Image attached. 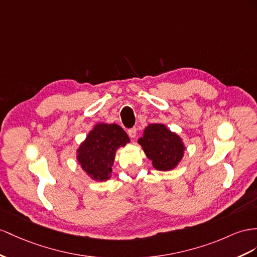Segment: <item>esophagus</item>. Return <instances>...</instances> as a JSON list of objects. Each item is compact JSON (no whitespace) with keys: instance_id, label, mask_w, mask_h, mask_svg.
<instances>
[{"instance_id":"1","label":"esophagus","mask_w":257,"mask_h":257,"mask_svg":"<svg viewBox=\"0 0 257 257\" xmlns=\"http://www.w3.org/2000/svg\"><path fill=\"white\" fill-rule=\"evenodd\" d=\"M128 135L130 138H133V139H135L136 136H137V128H131L128 130Z\"/></svg>"}]
</instances>
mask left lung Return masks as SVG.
Returning a JSON list of instances; mask_svg holds the SVG:
<instances>
[{"instance_id": "obj_1", "label": "left lung", "mask_w": 257, "mask_h": 257, "mask_svg": "<svg viewBox=\"0 0 257 257\" xmlns=\"http://www.w3.org/2000/svg\"><path fill=\"white\" fill-rule=\"evenodd\" d=\"M144 153L159 170H170L183 156L185 147L180 138L162 123H151L139 139Z\"/></svg>"}]
</instances>
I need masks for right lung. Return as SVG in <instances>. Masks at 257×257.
<instances>
[{
  "label": "right lung",
  "mask_w": 257,
  "mask_h": 257,
  "mask_svg": "<svg viewBox=\"0 0 257 257\" xmlns=\"http://www.w3.org/2000/svg\"><path fill=\"white\" fill-rule=\"evenodd\" d=\"M129 137L116 123H98L77 151V160L92 179L105 181L109 178L115 152L126 146Z\"/></svg>",
  "instance_id": "obj_1"
}]
</instances>
